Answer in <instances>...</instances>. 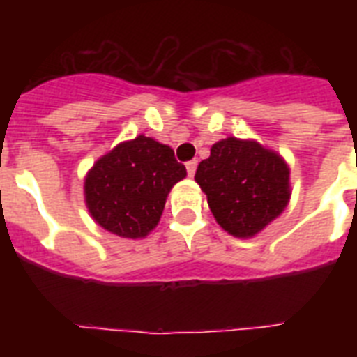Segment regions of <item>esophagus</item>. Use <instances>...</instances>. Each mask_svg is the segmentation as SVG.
<instances>
[{"label": "esophagus", "instance_id": "obj_1", "mask_svg": "<svg viewBox=\"0 0 357 357\" xmlns=\"http://www.w3.org/2000/svg\"><path fill=\"white\" fill-rule=\"evenodd\" d=\"M196 167H198V161H196V159H192V161L187 162V174H189L190 178H192V176H195Z\"/></svg>", "mask_w": 357, "mask_h": 357}]
</instances>
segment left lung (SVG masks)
Listing matches in <instances>:
<instances>
[{
	"label": "left lung",
	"mask_w": 357,
	"mask_h": 357,
	"mask_svg": "<svg viewBox=\"0 0 357 357\" xmlns=\"http://www.w3.org/2000/svg\"><path fill=\"white\" fill-rule=\"evenodd\" d=\"M195 179L207 195L213 217L235 237L261 231L289 202L285 161L252 140L229 137L213 144Z\"/></svg>",
	"instance_id": "8db88e82"
}]
</instances>
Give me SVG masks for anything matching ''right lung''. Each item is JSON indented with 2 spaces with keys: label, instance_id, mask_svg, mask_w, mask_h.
Listing matches in <instances>:
<instances>
[{
  "label": "right lung",
  "instance_id": "add662e5",
  "mask_svg": "<svg viewBox=\"0 0 357 357\" xmlns=\"http://www.w3.org/2000/svg\"><path fill=\"white\" fill-rule=\"evenodd\" d=\"M185 176L172 148L139 135L109 151L86 174V206L111 234L144 237L159 222L170 189Z\"/></svg>",
  "mask_w": 357,
  "mask_h": 357
}]
</instances>
